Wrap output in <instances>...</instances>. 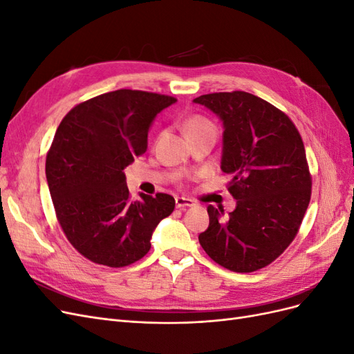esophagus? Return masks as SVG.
<instances>
[{"label": "esophagus", "mask_w": 354, "mask_h": 354, "mask_svg": "<svg viewBox=\"0 0 354 354\" xmlns=\"http://www.w3.org/2000/svg\"><path fill=\"white\" fill-rule=\"evenodd\" d=\"M194 205H195V202L192 201V199H189V198H183V196L176 198V207L180 208V209L190 208V207H194Z\"/></svg>", "instance_id": "34e87169"}]
</instances>
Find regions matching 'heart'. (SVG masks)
Returning a JSON list of instances; mask_svg holds the SVG:
<instances>
[{"instance_id":"heart-1","label":"heart","mask_w":354,"mask_h":354,"mask_svg":"<svg viewBox=\"0 0 354 354\" xmlns=\"http://www.w3.org/2000/svg\"><path fill=\"white\" fill-rule=\"evenodd\" d=\"M203 130H216V127H214V124L208 120V118L202 116V115H194L186 121V133L187 134L203 131Z\"/></svg>"}]
</instances>
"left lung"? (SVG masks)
I'll use <instances>...</instances> for the list:
<instances>
[{"mask_svg":"<svg viewBox=\"0 0 354 354\" xmlns=\"http://www.w3.org/2000/svg\"><path fill=\"white\" fill-rule=\"evenodd\" d=\"M195 103L224 125L221 169L236 208L208 205L199 243L221 267L251 273L273 263L297 236L312 196L303 138L289 116L251 93H211Z\"/></svg>","mask_w":354,"mask_h":354,"instance_id":"obj_1","label":"left lung"}]
</instances>
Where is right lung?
I'll list each match as a JSON object with an SVG mask.
<instances>
[{
    "mask_svg": "<svg viewBox=\"0 0 354 354\" xmlns=\"http://www.w3.org/2000/svg\"><path fill=\"white\" fill-rule=\"evenodd\" d=\"M176 102L116 90L77 104L62 120L47 152V183L63 233L87 260L108 267L142 260L158 223L174 211L167 194L133 201L124 168L146 152L153 118Z\"/></svg>",
    "mask_w": 354,
    "mask_h": 354,
    "instance_id": "1",
    "label": "right lung"
}]
</instances>
